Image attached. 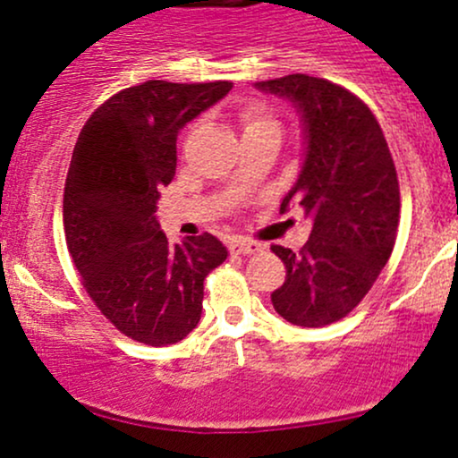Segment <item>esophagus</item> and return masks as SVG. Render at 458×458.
Segmentation results:
<instances>
[{"label":"esophagus","mask_w":458,"mask_h":458,"mask_svg":"<svg viewBox=\"0 0 458 458\" xmlns=\"http://www.w3.org/2000/svg\"><path fill=\"white\" fill-rule=\"evenodd\" d=\"M229 250L235 255H255L261 250V244L253 242V240H233L229 244Z\"/></svg>","instance_id":"34e87169"}]
</instances>
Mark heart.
<instances>
[{
	"mask_svg": "<svg viewBox=\"0 0 458 458\" xmlns=\"http://www.w3.org/2000/svg\"><path fill=\"white\" fill-rule=\"evenodd\" d=\"M242 125H244V131H250V130H259V127L276 125V123L275 118L264 114V112L257 110V107H249V110L242 114Z\"/></svg>",
	"mask_w": 458,
	"mask_h": 458,
	"instance_id": "1",
	"label": "heart"
}]
</instances>
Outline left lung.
<instances>
[{
	"label": "left lung",
	"mask_w": 458,
	"mask_h": 458,
	"mask_svg": "<svg viewBox=\"0 0 458 458\" xmlns=\"http://www.w3.org/2000/svg\"><path fill=\"white\" fill-rule=\"evenodd\" d=\"M255 86L301 116L302 166L281 214L301 205L311 220L298 255L272 246L287 270L272 305L292 325L327 327L361 302L394 250L400 190L392 153L369 107L333 81L294 73Z\"/></svg>",
	"instance_id": "1"
}]
</instances>
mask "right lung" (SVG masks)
<instances>
[{
  "mask_svg": "<svg viewBox=\"0 0 458 458\" xmlns=\"http://www.w3.org/2000/svg\"><path fill=\"white\" fill-rule=\"evenodd\" d=\"M231 86H131L92 112L73 148L63 205L69 253L101 313L148 346L182 342L199 325L205 276L227 259L212 233L168 244L156 212L177 168L179 130Z\"/></svg>",
  "mask_w": 458,
  "mask_h": 458,
  "instance_id": "add662e5",
  "label": "right lung"
}]
</instances>
